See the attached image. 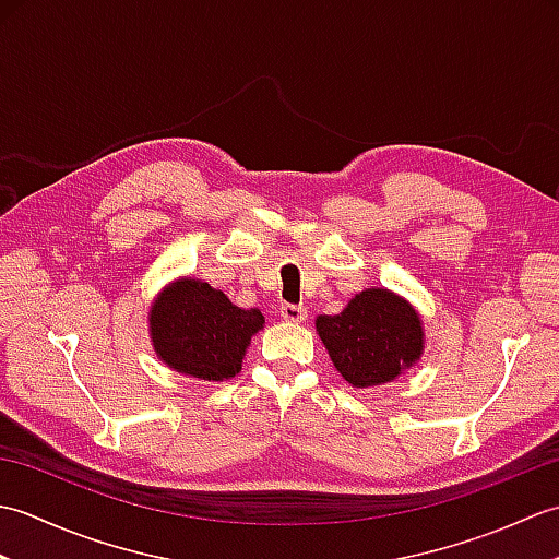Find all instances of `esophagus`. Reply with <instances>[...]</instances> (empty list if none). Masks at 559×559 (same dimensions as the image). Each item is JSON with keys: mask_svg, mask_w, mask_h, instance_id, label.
<instances>
[{"mask_svg": "<svg viewBox=\"0 0 559 559\" xmlns=\"http://www.w3.org/2000/svg\"><path fill=\"white\" fill-rule=\"evenodd\" d=\"M281 317L290 324H300V322H305V317H307V307L286 302V305H281Z\"/></svg>", "mask_w": 559, "mask_h": 559, "instance_id": "1", "label": "esophagus"}]
</instances>
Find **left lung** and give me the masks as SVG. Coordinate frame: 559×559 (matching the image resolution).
<instances>
[{
  "instance_id": "8db88e82",
  "label": "left lung",
  "mask_w": 559,
  "mask_h": 559,
  "mask_svg": "<svg viewBox=\"0 0 559 559\" xmlns=\"http://www.w3.org/2000/svg\"><path fill=\"white\" fill-rule=\"evenodd\" d=\"M314 326L331 362L353 389L394 382L425 350L420 312L389 288H365L343 312L319 314Z\"/></svg>"
}]
</instances>
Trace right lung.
<instances>
[{
  "mask_svg": "<svg viewBox=\"0 0 559 559\" xmlns=\"http://www.w3.org/2000/svg\"><path fill=\"white\" fill-rule=\"evenodd\" d=\"M264 314L242 310L223 290L192 276L168 283L148 307V336L158 360L201 382H228L242 370Z\"/></svg>",
  "mask_w": 559,
  "mask_h": 559,
  "instance_id": "1",
  "label": "right lung"
}]
</instances>
